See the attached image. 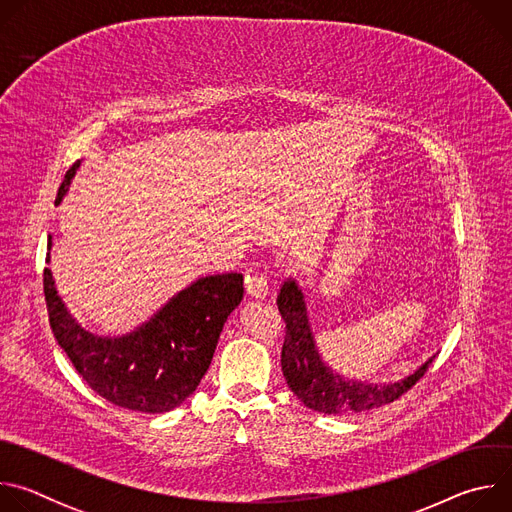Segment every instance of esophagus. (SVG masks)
<instances>
[{
    "label": "esophagus",
    "instance_id": "obj_1",
    "mask_svg": "<svg viewBox=\"0 0 512 512\" xmlns=\"http://www.w3.org/2000/svg\"><path fill=\"white\" fill-rule=\"evenodd\" d=\"M245 289L247 294L255 300H263L267 294H269V283H267V277L259 275V273H253V275H247L245 279Z\"/></svg>",
    "mask_w": 512,
    "mask_h": 512
}]
</instances>
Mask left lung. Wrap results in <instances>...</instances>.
<instances>
[{
    "mask_svg": "<svg viewBox=\"0 0 512 512\" xmlns=\"http://www.w3.org/2000/svg\"><path fill=\"white\" fill-rule=\"evenodd\" d=\"M277 308L285 322V340L281 348L283 377L298 399L318 413H360L389 405L407 393L425 375L431 364L429 358L413 375L397 383L369 385L346 381L326 367L316 350L304 294L296 279L283 281L277 296Z\"/></svg>",
    "mask_w": 512,
    "mask_h": 512,
    "instance_id": "8db88e82",
    "label": "left lung"
}]
</instances>
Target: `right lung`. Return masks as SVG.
Wrapping results in <instances>:
<instances>
[{"label": "right lung", "instance_id": "add662e5", "mask_svg": "<svg viewBox=\"0 0 512 512\" xmlns=\"http://www.w3.org/2000/svg\"><path fill=\"white\" fill-rule=\"evenodd\" d=\"M79 162L66 172L56 204L68 190ZM52 241H48V251ZM50 263V253L46 257ZM50 328L87 385L117 407L164 413L190 397L204 373L231 312L243 300V275H208L174 296L135 332L101 338L81 328L56 294L44 269Z\"/></svg>", "mask_w": 512, "mask_h": 512}]
</instances>
